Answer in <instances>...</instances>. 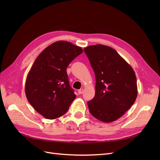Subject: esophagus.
Listing matches in <instances>:
<instances>
[{"mask_svg": "<svg viewBox=\"0 0 160 160\" xmlns=\"http://www.w3.org/2000/svg\"><path fill=\"white\" fill-rule=\"evenodd\" d=\"M83 89H80L78 90V93L79 94H82V93H83Z\"/></svg>", "mask_w": 160, "mask_h": 160, "instance_id": "34e87169", "label": "esophagus"}]
</instances>
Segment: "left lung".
Listing matches in <instances>:
<instances>
[{
	"instance_id": "8db88e82",
	"label": "left lung",
	"mask_w": 160,
	"mask_h": 160,
	"mask_svg": "<svg viewBox=\"0 0 160 160\" xmlns=\"http://www.w3.org/2000/svg\"><path fill=\"white\" fill-rule=\"evenodd\" d=\"M95 75V97L88 102L94 118L109 123L117 120L134 103L137 79L132 67L112 48L95 45L84 49Z\"/></svg>"
}]
</instances>
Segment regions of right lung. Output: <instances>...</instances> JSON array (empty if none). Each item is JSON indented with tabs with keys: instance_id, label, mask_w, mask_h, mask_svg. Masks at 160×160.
<instances>
[{
	"instance_id": "1",
	"label": "right lung",
	"mask_w": 160,
	"mask_h": 160,
	"mask_svg": "<svg viewBox=\"0 0 160 160\" xmlns=\"http://www.w3.org/2000/svg\"><path fill=\"white\" fill-rule=\"evenodd\" d=\"M82 52L81 47L60 41L47 47L34 62L27 77L25 93L43 117L53 119L63 115L75 99L67 68Z\"/></svg>"
}]
</instances>
